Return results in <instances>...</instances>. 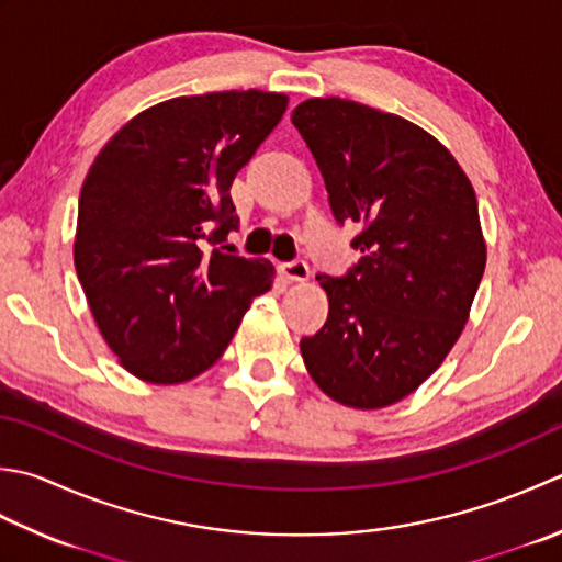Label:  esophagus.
<instances>
[{
	"instance_id": "34e87169",
	"label": "esophagus",
	"mask_w": 562,
	"mask_h": 562,
	"mask_svg": "<svg viewBox=\"0 0 562 562\" xmlns=\"http://www.w3.org/2000/svg\"><path fill=\"white\" fill-rule=\"evenodd\" d=\"M280 274L288 282H306L310 280V266L304 260H292V262H282L278 268Z\"/></svg>"
}]
</instances>
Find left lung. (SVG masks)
<instances>
[{"label":"left lung","mask_w":562,"mask_h":562,"mask_svg":"<svg viewBox=\"0 0 562 562\" xmlns=\"http://www.w3.org/2000/svg\"><path fill=\"white\" fill-rule=\"evenodd\" d=\"M292 124L362 252L346 278L316 274L328 318L302 338L304 366L334 402L384 409L434 375L468 324L487 262L477 196L443 143L397 114L314 97Z\"/></svg>","instance_id":"left-lung-1"}]
</instances>
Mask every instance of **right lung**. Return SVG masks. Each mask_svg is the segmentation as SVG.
<instances>
[{"label": "right lung", "instance_id": "obj_1", "mask_svg": "<svg viewBox=\"0 0 562 562\" xmlns=\"http://www.w3.org/2000/svg\"><path fill=\"white\" fill-rule=\"evenodd\" d=\"M288 94L175 97L121 126L82 182L72 258L99 334L131 375L194 380L224 356L270 260L212 250L238 226L231 182L288 109Z\"/></svg>", "mask_w": 562, "mask_h": 562}]
</instances>
